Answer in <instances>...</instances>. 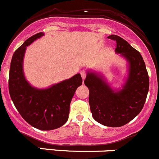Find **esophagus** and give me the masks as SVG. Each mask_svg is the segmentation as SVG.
Masks as SVG:
<instances>
[{
	"mask_svg": "<svg viewBox=\"0 0 159 159\" xmlns=\"http://www.w3.org/2000/svg\"><path fill=\"white\" fill-rule=\"evenodd\" d=\"M80 74H81L82 79H83V80H85V78H86V71H84V70H82V71L80 72Z\"/></svg>",
	"mask_w": 159,
	"mask_h": 159,
	"instance_id": "1",
	"label": "esophagus"
}]
</instances>
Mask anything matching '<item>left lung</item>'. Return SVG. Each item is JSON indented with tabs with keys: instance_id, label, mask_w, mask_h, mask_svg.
<instances>
[{
	"instance_id": "1",
	"label": "left lung",
	"mask_w": 159,
	"mask_h": 159,
	"mask_svg": "<svg viewBox=\"0 0 159 159\" xmlns=\"http://www.w3.org/2000/svg\"><path fill=\"white\" fill-rule=\"evenodd\" d=\"M117 42L115 52L128 62V76L121 89L107 83L101 73L88 70L84 83L89 91V103L94 120L117 128L132 120L141 111L149 89L145 63L139 52L122 38L111 34Z\"/></svg>"
}]
</instances>
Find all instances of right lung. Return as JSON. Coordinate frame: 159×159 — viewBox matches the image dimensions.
I'll return each mask as SVG.
<instances>
[{
  "label": "right lung",
  "mask_w": 159,
  "mask_h": 159,
  "mask_svg": "<svg viewBox=\"0 0 159 159\" xmlns=\"http://www.w3.org/2000/svg\"><path fill=\"white\" fill-rule=\"evenodd\" d=\"M45 35L38 33L28 39L13 54L9 72V93L21 117L42 131L60 128L68 120L70 106L83 80L80 73L44 89L31 86L25 76L23 62L27 46Z\"/></svg>",
  "instance_id": "add662e5"
}]
</instances>
